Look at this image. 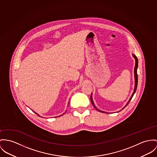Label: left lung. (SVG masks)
I'll use <instances>...</instances> for the list:
<instances>
[{"instance_id":"8db88e82","label":"left lung","mask_w":157,"mask_h":157,"mask_svg":"<svg viewBox=\"0 0 157 157\" xmlns=\"http://www.w3.org/2000/svg\"><path fill=\"white\" fill-rule=\"evenodd\" d=\"M133 57L135 59V61H136V64H135V67H134V80H135V85H134V91H133V94H132V96L130 97V98L129 99V100H128V101L127 102V105L123 108L122 109V110L123 109L125 108L128 105V103H129V102L130 101V100H132V97H133V96H134V93H136V89H137V82H138V77H137V67H138V59H137V57L134 55V54H133ZM90 98H91V103L93 104V106L95 108V109L97 110L98 111H99V112H103V113H109L108 112H104V111H101L100 110H99L96 107V106H95V105H94V102H93V98H92V93H91V97H90Z\"/></svg>"}]
</instances>
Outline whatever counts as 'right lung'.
Segmentation results:
<instances>
[{"mask_svg": "<svg viewBox=\"0 0 157 157\" xmlns=\"http://www.w3.org/2000/svg\"><path fill=\"white\" fill-rule=\"evenodd\" d=\"M33 112H35V113H36V115H38V116H39V115H38V114H37V113H36V112H35V111H33ZM63 114H64V113H63ZM59 117H60V116H59Z\"/></svg>", "mask_w": 157, "mask_h": 157, "instance_id": "add662e5", "label": "right lung"}]
</instances>
